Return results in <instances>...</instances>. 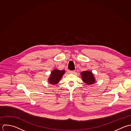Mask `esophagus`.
<instances>
[{
	"label": "esophagus",
	"mask_w": 131,
	"mask_h": 131,
	"mask_svg": "<svg viewBox=\"0 0 131 131\" xmlns=\"http://www.w3.org/2000/svg\"><path fill=\"white\" fill-rule=\"evenodd\" d=\"M75 70H72V71H69L68 72L70 73H74L75 72Z\"/></svg>",
	"instance_id": "esophagus-1"
}]
</instances>
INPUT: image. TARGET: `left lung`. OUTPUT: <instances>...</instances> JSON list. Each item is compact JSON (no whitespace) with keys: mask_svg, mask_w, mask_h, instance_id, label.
<instances>
[{"mask_svg":"<svg viewBox=\"0 0 131 131\" xmlns=\"http://www.w3.org/2000/svg\"><path fill=\"white\" fill-rule=\"evenodd\" d=\"M83 81L88 85H91L95 83L94 74L90 71H84L81 73Z\"/></svg>","mask_w":131,"mask_h":131,"instance_id":"8db88e82","label":"left lung"}]
</instances>
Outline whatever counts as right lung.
<instances>
[{"label":"right lung","mask_w":131,"mask_h":131,"mask_svg":"<svg viewBox=\"0 0 131 131\" xmlns=\"http://www.w3.org/2000/svg\"><path fill=\"white\" fill-rule=\"evenodd\" d=\"M65 70L54 69L51 72L50 77L48 79V82L52 85L58 84L65 73Z\"/></svg>","instance_id":"1"}]
</instances>
